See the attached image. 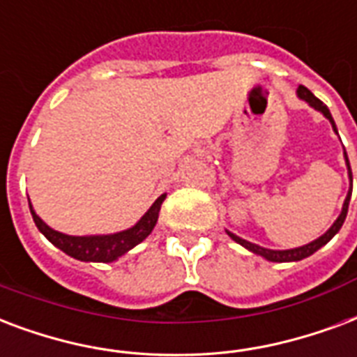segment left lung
<instances>
[{
    "mask_svg": "<svg viewBox=\"0 0 357 357\" xmlns=\"http://www.w3.org/2000/svg\"><path fill=\"white\" fill-rule=\"evenodd\" d=\"M298 97L301 100H305V102H309V105L314 108V110H318V112H322L326 118L330 119L331 127H333V130L337 132V127H335V121H333V118H331L330 110H328V106L324 105L322 100L317 99L314 95L309 91V89L305 88V86H299L298 88ZM344 159H347V167H348V178H350V190H348L347 198H344V204H342V211L341 215L337 217V221L331 225V228L328 230V232L324 234V236H320L318 239H314V241H311V243L303 245V247H296V249H287V251H273V249H266V247H260V245L257 243H251V241H247V239H241L239 236H236V234L228 232L227 234L230 236V238L236 241V243H239L241 247H245V249H249L251 252H255V255H260V257H264L266 260H269V262H298V260H303V258L311 257L312 252H317L320 247H324V245L328 243L333 236H335L339 230H341L342 222H344V219H347V213H348V204H350V197H352V170H350V162H348V157H347V151H344Z\"/></svg>",
    "mask_w": 357,
    "mask_h": 357,
    "instance_id": "1",
    "label": "left lung"
}]
</instances>
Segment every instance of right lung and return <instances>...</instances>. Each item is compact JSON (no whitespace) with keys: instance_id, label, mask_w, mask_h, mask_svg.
Instances as JSON below:
<instances>
[{"instance_id":"add662e5","label":"right lung","mask_w":357,"mask_h":357,"mask_svg":"<svg viewBox=\"0 0 357 357\" xmlns=\"http://www.w3.org/2000/svg\"><path fill=\"white\" fill-rule=\"evenodd\" d=\"M165 198L167 195H160L135 227L127 228L123 232L106 234V236H67V234H61L48 227L39 215L35 213L31 204H29V209H31V217H33L40 234L52 245L61 249L65 255L82 260V262H114L151 234L157 225V219H159L160 204L165 202Z\"/></svg>"}]
</instances>
